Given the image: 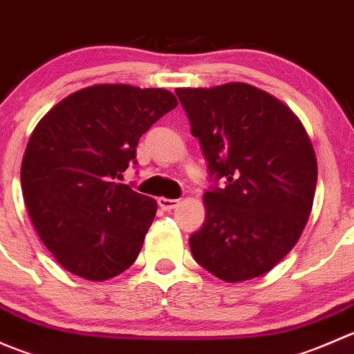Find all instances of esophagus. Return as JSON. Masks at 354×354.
<instances>
[{"instance_id": "esophagus-1", "label": "esophagus", "mask_w": 354, "mask_h": 354, "mask_svg": "<svg viewBox=\"0 0 354 354\" xmlns=\"http://www.w3.org/2000/svg\"><path fill=\"white\" fill-rule=\"evenodd\" d=\"M178 202H180V200H176V198H166V197H159V198H157V203H159V207L162 210L174 209V207L178 205Z\"/></svg>"}]
</instances>
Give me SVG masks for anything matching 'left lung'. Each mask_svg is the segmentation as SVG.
<instances>
[{
  "label": "left lung",
  "instance_id": "8db88e82",
  "mask_svg": "<svg viewBox=\"0 0 354 354\" xmlns=\"http://www.w3.org/2000/svg\"><path fill=\"white\" fill-rule=\"evenodd\" d=\"M174 92L214 181L192 255L227 283L267 274L299 240L315 197L317 159L301 121L241 82Z\"/></svg>",
  "mask_w": 354,
  "mask_h": 354
}]
</instances>
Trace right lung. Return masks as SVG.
<instances>
[{"instance_id": "obj_1", "label": "right lung", "mask_w": 354, "mask_h": 354, "mask_svg": "<svg viewBox=\"0 0 354 354\" xmlns=\"http://www.w3.org/2000/svg\"><path fill=\"white\" fill-rule=\"evenodd\" d=\"M164 88L92 85L55 106L32 131L20 180L32 224L75 276L106 281L137 260L157 203L118 183L138 140L171 109Z\"/></svg>"}]
</instances>
